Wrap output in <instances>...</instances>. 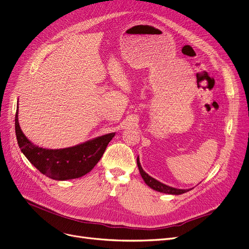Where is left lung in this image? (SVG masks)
<instances>
[{"instance_id": "1", "label": "left lung", "mask_w": 249, "mask_h": 249, "mask_svg": "<svg viewBox=\"0 0 249 249\" xmlns=\"http://www.w3.org/2000/svg\"><path fill=\"white\" fill-rule=\"evenodd\" d=\"M136 162H137V166H139V170L141 172V176L142 178H143L144 182L148 185L150 188H152L153 190L155 191H158L160 193H165V194H171V195H180V194H183V193H186L190 190H181V189H176V188H172V187H169L167 185H164V183L160 182L159 180L153 178L152 177H150L148 173H145L144 170L142 169V165H141V162H140V158L137 157L136 159Z\"/></svg>"}]
</instances>
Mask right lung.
<instances>
[{
    "mask_svg": "<svg viewBox=\"0 0 249 249\" xmlns=\"http://www.w3.org/2000/svg\"><path fill=\"white\" fill-rule=\"evenodd\" d=\"M15 133L21 152L41 173L52 179L68 180L85 176L100 160L115 132L96 137L71 148L43 149L27 140L18 122V105L15 115Z\"/></svg>",
    "mask_w": 249,
    "mask_h": 249,
    "instance_id": "right-lung-1",
    "label": "right lung"
}]
</instances>
